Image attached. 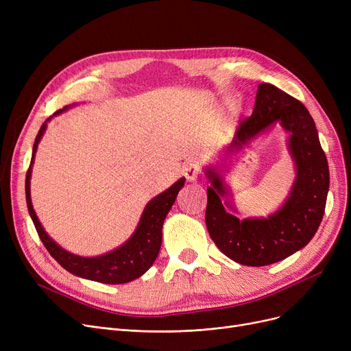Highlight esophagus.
I'll use <instances>...</instances> for the list:
<instances>
[{
	"instance_id": "34e87169",
	"label": "esophagus",
	"mask_w": 351,
	"mask_h": 351,
	"mask_svg": "<svg viewBox=\"0 0 351 351\" xmlns=\"http://www.w3.org/2000/svg\"><path fill=\"white\" fill-rule=\"evenodd\" d=\"M199 173H200V163L197 160L188 162L185 165V168H183V176H185L188 180H196Z\"/></svg>"
}]
</instances>
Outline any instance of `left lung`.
Listing matches in <instances>:
<instances>
[{
  "mask_svg": "<svg viewBox=\"0 0 351 351\" xmlns=\"http://www.w3.org/2000/svg\"><path fill=\"white\" fill-rule=\"evenodd\" d=\"M276 121L290 132L289 147L298 166L296 182L280 210L265 219L239 220L220 200L225 195L222 180L208 171L212 180L205 216L208 232L220 252L245 266H267L300 250L315 236L324 215L330 175L316 123L307 108L285 90L271 84L259 85L253 114L239 125L228 152L232 147L242 149Z\"/></svg>",
  "mask_w": 351,
  "mask_h": 351,
  "instance_id": "1",
  "label": "left lung"
}]
</instances>
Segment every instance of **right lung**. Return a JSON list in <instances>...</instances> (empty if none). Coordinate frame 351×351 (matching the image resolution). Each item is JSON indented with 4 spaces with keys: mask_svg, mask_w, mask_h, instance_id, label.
I'll list each match as a JSON object with an SVG mask.
<instances>
[{
    "mask_svg": "<svg viewBox=\"0 0 351 351\" xmlns=\"http://www.w3.org/2000/svg\"><path fill=\"white\" fill-rule=\"evenodd\" d=\"M65 109L66 106L57 110L55 115L61 114ZM45 128H47V122L43 123L38 135L35 138L31 165ZM31 165L25 178V197H27L28 212L34 222V226L36 229V233H38L41 239V242L44 243L49 254L65 270H68L69 273L75 276H80V278L95 280L99 283L121 285V283H128L139 278V276H142L154 265L162 243L163 220L166 215H168V212L171 210L172 205L175 204L178 192L182 189L183 185H185V178L179 179L168 191L162 192L146 205L134 236L129 239L125 245H122L114 252L102 254V256L81 257L60 247L43 229L31 204V195H29Z\"/></svg>",
    "mask_w": 351,
    "mask_h": 351,
    "instance_id": "1",
    "label": "right lung"
}]
</instances>
